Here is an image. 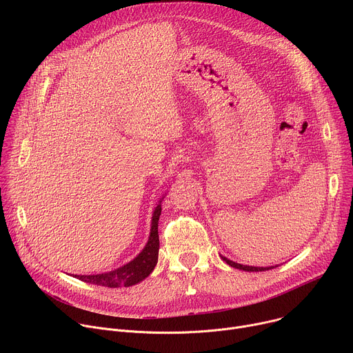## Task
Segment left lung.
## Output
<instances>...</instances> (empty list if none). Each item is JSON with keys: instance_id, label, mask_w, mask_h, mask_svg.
Returning <instances> with one entry per match:
<instances>
[{"instance_id": "1", "label": "left lung", "mask_w": 353, "mask_h": 353, "mask_svg": "<svg viewBox=\"0 0 353 353\" xmlns=\"http://www.w3.org/2000/svg\"><path fill=\"white\" fill-rule=\"evenodd\" d=\"M221 259L230 267L233 268H237V270H241V271H247V272H259V271H267V270H271V268H275L278 265H271V267H253V265H243V264H239V263H234L223 256H221Z\"/></svg>"}]
</instances>
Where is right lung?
<instances>
[{"label":"right lung","instance_id":"add662e5","mask_svg":"<svg viewBox=\"0 0 353 353\" xmlns=\"http://www.w3.org/2000/svg\"><path fill=\"white\" fill-rule=\"evenodd\" d=\"M165 195L159 199L158 205L154 210L152 221H150V233L149 239L142 248L141 253L131 260L130 263L124 264L123 267H119L113 271L96 274V275H74L75 278L86 282L93 283L99 286L106 288H121V286H132L143 281L149 274L154 271L158 256H159V234H158V222L162 212V199Z\"/></svg>","mask_w":353,"mask_h":353}]
</instances>
